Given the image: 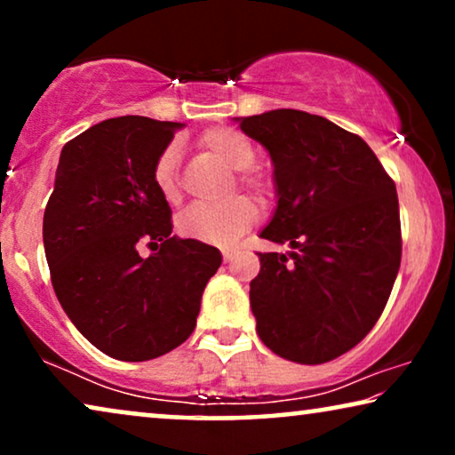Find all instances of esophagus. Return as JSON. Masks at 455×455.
I'll return each mask as SVG.
<instances>
[{
	"label": "esophagus",
	"instance_id": "1",
	"mask_svg": "<svg viewBox=\"0 0 455 455\" xmlns=\"http://www.w3.org/2000/svg\"><path fill=\"white\" fill-rule=\"evenodd\" d=\"M221 254H223V260H226V263H232L235 257V251H232V248H223Z\"/></svg>",
	"mask_w": 455,
	"mask_h": 455
}]
</instances>
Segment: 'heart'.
I'll return each instance as SVG.
<instances>
[{"instance_id": "1", "label": "heart", "mask_w": 455, "mask_h": 455, "mask_svg": "<svg viewBox=\"0 0 455 455\" xmlns=\"http://www.w3.org/2000/svg\"><path fill=\"white\" fill-rule=\"evenodd\" d=\"M201 145L211 155L223 161L228 167L240 172L238 182L242 188L263 196L267 192V180L252 170L257 161V151L244 134L234 128L217 126L201 134ZM180 148L178 145H167L159 153L153 165V180L161 195L167 201L180 198ZM259 220V209L248 196H235L223 204H192L178 217V232L184 238L209 242V244L229 246L248 232Z\"/></svg>"}]
</instances>
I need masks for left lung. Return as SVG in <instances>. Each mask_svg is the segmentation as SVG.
Wrapping results in <instances>:
<instances>
[{"mask_svg": "<svg viewBox=\"0 0 455 455\" xmlns=\"http://www.w3.org/2000/svg\"><path fill=\"white\" fill-rule=\"evenodd\" d=\"M242 132L271 155L277 209L260 238L251 282L257 333L277 356L321 364L375 327L402 260L394 180L358 134L321 116L273 109L242 117Z\"/></svg>", "mask_w": 455, "mask_h": 455, "instance_id": "obj_1", "label": "left lung"}]
</instances>
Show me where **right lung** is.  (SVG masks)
Segmentation results:
<instances>
[{
	"label": "right lung",
	"instance_id": "obj_1",
	"mask_svg": "<svg viewBox=\"0 0 455 455\" xmlns=\"http://www.w3.org/2000/svg\"><path fill=\"white\" fill-rule=\"evenodd\" d=\"M178 128L122 116L84 130L61 148L43 215L61 308L92 346L126 363L164 356L190 338L221 265L217 248L172 235V209L155 186L153 165ZM140 243L160 252L142 259Z\"/></svg>",
	"mask_w": 455,
	"mask_h": 455
}]
</instances>
